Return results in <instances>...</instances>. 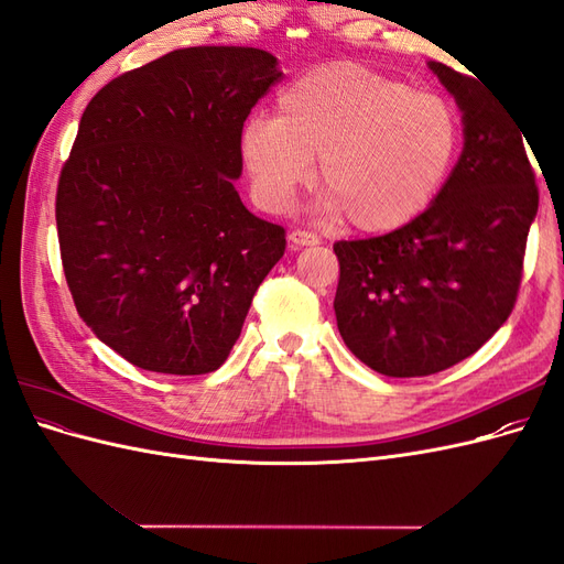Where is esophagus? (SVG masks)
Returning <instances> with one entry per match:
<instances>
[{
  "label": "esophagus",
  "mask_w": 564,
  "mask_h": 564,
  "mask_svg": "<svg viewBox=\"0 0 564 564\" xmlns=\"http://www.w3.org/2000/svg\"><path fill=\"white\" fill-rule=\"evenodd\" d=\"M289 242H292V247H313L319 242V237L308 230H292L289 232Z\"/></svg>",
  "instance_id": "34e87169"
}]
</instances>
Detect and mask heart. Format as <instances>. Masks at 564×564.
<instances>
[{
    "instance_id": "b5f03b06",
    "label": "heart",
    "mask_w": 564,
    "mask_h": 564,
    "mask_svg": "<svg viewBox=\"0 0 564 564\" xmlns=\"http://www.w3.org/2000/svg\"><path fill=\"white\" fill-rule=\"evenodd\" d=\"M251 193L282 212L313 176L322 207L362 232L416 218L440 193L458 150L447 100L362 65H327L278 96L275 119L251 117L240 139Z\"/></svg>"
}]
</instances>
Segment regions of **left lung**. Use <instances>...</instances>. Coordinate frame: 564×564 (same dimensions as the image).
<instances>
[{
	"label": "left lung",
	"mask_w": 564,
	"mask_h": 564,
	"mask_svg": "<svg viewBox=\"0 0 564 564\" xmlns=\"http://www.w3.org/2000/svg\"><path fill=\"white\" fill-rule=\"evenodd\" d=\"M429 67L464 115L456 166L406 226L334 245L338 332L357 360L395 379L449 369L497 334L516 305L539 209L513 110L445 63Z\"/></svg>",
	"instance_id": "8db88e82"
}]
</instances>
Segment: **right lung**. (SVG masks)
<instances>
[{
    "instance_id": "right-lung-1",
    "label": "right lung",
    "mask_w": 564,
    "mask_h": 564,
    "mask_svg": "<svg viewBox=\"0 0 564 564\" xmlns=\"http://www.w3.org/2000/svg\"><path fill=\"white\" fill-rule=\"evenodd\" d=\"M280 77L263 48H176L84 110L58 178L61 259L79 317L127 362L195 377L240 338L286 247L235 191L242 127Z\"/></svg>"
}]
</instances>
